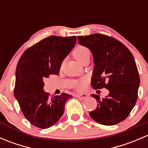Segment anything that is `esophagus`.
<instances>
[{"mask_svg":"<svg viewBox=\"0 0 148 148\" xmlns=\"http://www.w3.org/2000/svg\"><path fill=\"white\" fill-rule=\"evenodd\" d=\"M77 98H79L81 99H85L88 98V95L86 94H82V95H76Z\"/></svg>","mask_w":148,"mask_h":148,"instance_id":"esophagus-1","label":"esophagus"}]
</instances>
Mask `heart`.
I'll return each mask as SVG.
<instances>
[{
	"label": "heart",
	"instance_id": "heart-1",
	"mask_svg": "<svg viewBox=\"0 0 148 148\" xmlns=\"http://www.w3.org/2000/svg\"><path fill=\"white\" fill-rule=\"evenodd\" d=\"M74 57L82 64L89 60L91 56V51L88 48L84 46H78L74 49L72 52ZM63 65V64H62ZM83 86V82H78L76 84L77 89H82Z\"/></svg>",
	"mask_w": 148,
	"mask_h": 148
}]
</instances>
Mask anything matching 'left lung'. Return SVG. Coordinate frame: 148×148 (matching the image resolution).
<instances>
[{
	"instance_id": "1",
	"label": "left lung",
	"mask_w": 148,
	"mask_h": 148,
	"mask_svg": "<svg viewBox=\"0 0 148 148\" xmlns=\"http://www.w3.org/2000/svg\"><path fill=\"white\" fill-rule=\"evenodd\" d=\"M77 39L93 55L92 87L109 90L108 96L102 99L91 95L98 104L89 115L101 125L120 123L128 117L138 99L140 77L132 53L118 40L102 34L81 36Z\"/></svg>"
}]
</instances>
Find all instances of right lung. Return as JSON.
I'll return each mask as SVG.
<instances>
[{
  "label": "right lung",
  "instance_id": "1",
  "mask_svg": "<svg viewBox=\"0 0 148 148\" xmlns=\"http://www.w3.org/2000/svg\"><path fill=\"white\" fill-rule=\"evenodd\" d=\"M76 36H51L26 49L16 70L14 97L23 115L31 125L41 129L53 126L62 117L66 93L54 97L44 92V79L58 75L64 59L75 46Z\"/></svg>",
  "mask_w": 148,
  "mask_h": 148
}]
</instances>
